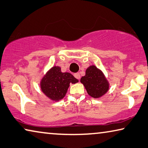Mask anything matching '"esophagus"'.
Instances as JSON below:
<instances>
[{
    "mask_svg": "<svg viewBox=\"0 0 148 148\" xmlns=\"http://www.w3.org/2000/svg\"><path fill=\"white\" fill-rule=\"evenodd\" d=\"M74 77L76 78V79H80V74H79V73H76L74 74Z\"/></svg>",
    "mask_w": 148,
    "mask_h": 148,
    "instance_id": "esophagus-1",
    "label": "esophagus"
}]
</instances>
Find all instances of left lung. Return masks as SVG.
<instances>
[{"mask_svg":"<svg viewBox=\"0 0 148 148\" xmlns=\"http://www.w3.org/2000/svg\"><path fill=\"white\" fill-rule=\"evenodd\" d=\"M88 95L93 98H100L109 90V81L101 70L91 65L86 70V75L80 79Z\"/></svg>","mask_w":148,"mask_h":148,"instance_id":"8db88e82","label":"left lung"}]
</instances>
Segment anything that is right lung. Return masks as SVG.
Segmentation results:
<instances>
[{"mask_svg": "<svg viewBox=\"0 0 148 148\" xmlns=\"http://www.w3.org/2000/svg\"><path fill=\"white\" fill-rule=\"evenodd\" d=\"M78 80L69 72H62L61 68L54 66L49 69L40 81L42 92L53 101H58L66 95L70 84H76Z\"/></svg>", "mask_w": 148, "mask_h": 148, "instance_id": "obj_1", "label": "right lung"}]
</instances>
